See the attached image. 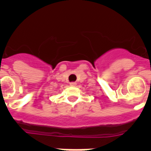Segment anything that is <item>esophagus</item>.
Segmentation results:
<instances>
[{
  "instance_id": "esophagus-1",
  "label": "esophagus",
  "mask_w": 151,
  "mask_h": 151,
  "mask_svg": "<svg viewBox=\"0 0 151 151\" xmlns=\"http://www.w3.org/2000/svg\"><path fill=\"white\" fill-rule=\"evenodd\" d=\"M69 85H70V86H73V87H74V86L76 85V82H70Z\"/></svg>"
}]
</instances>
